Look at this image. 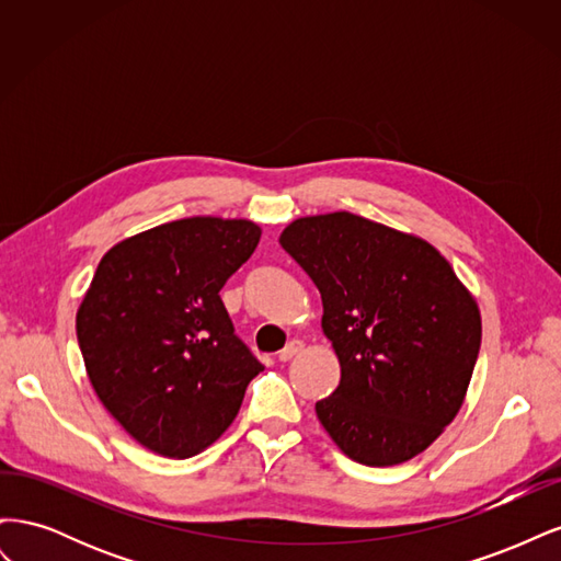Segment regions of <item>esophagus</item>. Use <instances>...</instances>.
I'll return each instance as SVG.
<instances>
[{"label": "esophagus", "mask_w": 561, "mask_h": 561, "mask_svg": "<svg viewBox=\"0 0 561 561\" xmlns=\"http://www.w3.org/2000/svg\"><path fill=\"white\" fill-rule=\"evenodd\" d=\"M301 351H304V344H301V342H297V339H295V342H290V344H287V346L278 353V360H283V363L293 360L295 355H299Z\"/></svg>", "instance_id": "34e87169"}]
</instances>
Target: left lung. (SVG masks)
<instances>
[{
    "mask_svg": "<svg viewBox=\"0 0 561 561\" xmlns=\"http://www.w3.org/2000/svg\"><path fill=\"white\" fill-rule=\"evenodd\" d=\"M280 245L322 299L342 367L316 402L353 461L398 466L428 449L466 398L482 342L478 301L428 241L353 213L299 217Z\"/></svg>",
    "mask_w": 561,
    "mask_h": 561,
    "instance_id": "obj_1",
    "label": "left lung"
}]
</instances>
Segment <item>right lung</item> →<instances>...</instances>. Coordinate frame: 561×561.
Wrapping results in <instances>:
<instances>
[{
  "mask_svg": "<svg viewBox=\"0 0 561 561\" xmlns=\"http://www.w3.org/2000/svg\"><path fill=\"white\" fill-rule=\"evenodd\" d=\"M262 229L186 217L116 243L77 311L93 390L130 437L190 458L222 435L264 365L233 334L222 290Z\"/></svg>",
  "mask_w": 561,
  "mask_h": 561,
  "instance_id": "right-lung-1",
  "label": "right lung"
}]
</instances>
